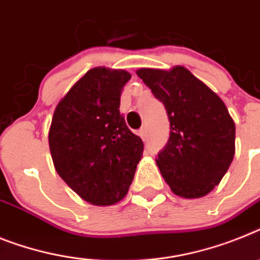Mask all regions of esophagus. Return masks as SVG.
Listing matches in <instances>:
<instances>
[{
	"label": "esophagus",
	"instance_id": "34e87169",
	"mask_svg": "<svg viewBox=\"0 0 260 260\" xmlns=\"http://www.w3.org/2000/svg\"><path fill=\"white\" fill-rule=\"evenodd\" d=\"M139 136L141 137V139H143V140H145V137H147V129H145V128H140V129H139Z\"/></svg>",
	"mask_w": 260,
	"mask_h": 260
}]
</instances>
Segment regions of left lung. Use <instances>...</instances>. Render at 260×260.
Here are the masks:
<instances>
[{
  "label": "left lung",
  "mask_w": 260,
  "mask_h": 260,
  "mask_svg": "<svg viewBox=\"0 0 260 260\" xmlns=\"http://www.w3.org/2000/svg\"><path fill=\"white\" fill-rule=\"evenodd\" d=\"M136 74L162 102L171 123L169 141L156 158L162 177L178 197H204L234 158V120L221 98L186 67Z\"/></svg>",
  "instance_id": "obj_1"
}]
</instances>
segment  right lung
Instances as JSON below:
<instances>
[{"label":"right lung","mask_w":260,"mask_h":260,"mask_svg":"<svg viewBox=\"0 0 260 260\" xmlns=\"http://www.w3.org/2000/svg\"><path fill=\"white\" fill-rule=\"evenodd\" d=\"M125 70H88L56 104L49 131L52 162L82 200L110 206L123 200L144 144L120 115Z\"/></svg>","instance_id":"right-lung-1"}]
</instances>
